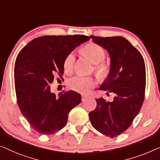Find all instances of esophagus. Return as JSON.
Returning a JSON list of instances; mask_svg holds the SVG:
<instances>
[{
    "label": "esophagus",
    "instance_id": "1",
    "mask_svg": "<svg viewBox=\"0 0 160 160\" xmlns=\"http://www.w3.org/2000/svg\"><path fill=\"white\" fill-rule=\"evenodd\" d=\"M86 98H88V96H86V95H81V99H82V101H84Z\"/></svg>",
    "mask_w": 160,
    "mask_h": 160
}]
</instances>
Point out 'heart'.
Wrapping results in <instances>:
<instances>
[{
	"mask_svg": "<svg viewBox=\"0 0 160 160\" xmlns=\"http://www.w3.org/2000/svg\"><path fill=\"white\" fill-rule=\"evenodd\" d=\"M82 52L92 64L95 65V71L98 78L101 81L106 80L110 74V68L106 64L102 62L106 57V52L103 47L95 43H90L83 47ZM75 63V55L73 52H70L64 61V69L65 72H72ZM95 85V81L93 78L84 76H75L71 78L68 82V86L71 90L82 94L89 92Z\"/></svg>",
	"mask_w": 160,
	"mask_h": 160,
	"instance_id": "b5f03b06",
	"label": "heart"
}]
</instances>
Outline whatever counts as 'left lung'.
Returning <instances> with one entry per match:
<instances>
[{
  "label": "left lung",
  "instance_id": "1",
  "mask_svg": "<svg viewBox=\"0 0 160 160\" xmlns=\"http://www.w3.org/2000/svg\"><path fill=\"white\" fill-rule=\"evenodd\" d=\"M95 44L106 49L111 57L110 74L99 88L114 95L113 101L95 99L96 108L90 112L92 126L113 138L124 132L141 109L146 88V69L141 53L121 37L90 36Z\"/></svg>",
  "mask_w": 160,
  "mask_h": 160
}]
</instances>
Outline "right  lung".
Returning a JSON list of instances; mask_svg holds the SVG:
<instances>
[{
  "label": "right lung",
  "mask_w": 160,
  "mask_h": 160,
  "mask_svg": "<svg viewBox=\"0 0 160 160\" xmlns=\"http://www.w3.org/2000/svg\"><path fill=\"white\" fill-rule=\"evenodd\" d=\"M90 39L85 35L43 36L19 52L14 67L16 99L21 113L38 133L52 134L65 127L70 111L81 102L73 90L57 98L50 90L56 73H64L65 57Z\"/></svg>",
  "instance_id": "obj_1"
}]
</instances>
